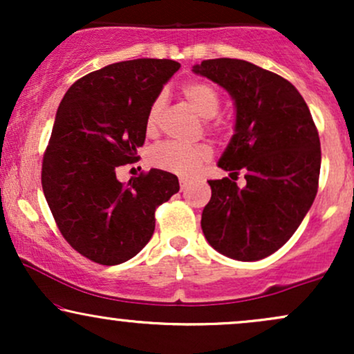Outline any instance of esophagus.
<instances>
[{
    "label": "esophagus",
    "instance_id": "34e87169",
    "mask_svg": "<svg viewBox=\"0 0 354 354\" xmlns=\"http://www.w3.org/2000/svg\"><path fill=\"white\" fill-rule=\"evenodd\" d=\"M180 185H181V189H185L186 186H188V178H180Z\"/></svg>",
    "mask_w": 354,
    "mask_h": 354
}]
</instances>
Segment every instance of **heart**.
<instances>
[{
    "label": "heart",
    "instance_id": "b5f03b06",
    "mask_svg": "<svg viewBox=\"0 0 354 354\" xmlns=\"http://www.w3.org/2000/svg\"><path fill=\"white\" fill-rule=\"evenodd\" d=\"M181 95L186 100V103L194 109V113L208 120L206 128L209 131L221 135L228 129V123L225 120H214L213 118L218 115L219 108H221V95L214 84L201 80L189 81L181 88ZM163 106V96H158L149 106L148 115H146V133L148 135H156ZM211 156H213V151L206 143L183 146L173 143V141H165V143L154 146L149 151V163L161 171L180 174V176H193L208 163Z\"/></svg>",
    "mask_w": 354,
    "mask_h": 354
}]
</instances>
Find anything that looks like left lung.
<instances>
[{"instance_id":"obj_1","label":"left lung","mask_w":354,"mask_h":354,"mask_svg":"<svg viewBox=\"0 0 354 354\" xmlns=\"http://www.w3.org/2000/svg\"><path fill=\"white\" fill-rule=\"evenodd\" d=\"M193 71L225 88L236 106L234 135L218 161L230 178L208 181L203 233L218 253L258 261L293 236L315 201L318 129L298 89L276 73L231 58L206 59ZM241 171L245 189L234 181Z\"/></svg>"}]
</instances>
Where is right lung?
<instances>
[{
    "mask_svg": "<svg viewBox=\"0 0 354 354\" xmlns=\"http://www.w3.org/2000/svg\"><path fill=\"white\" fill-rule=\"evenodd\" d=\"M173 59L121 61L71 84L56 111L43 156L41 185L63 238L100 265L136 256L154 231V211L174 193L173 173L149 169L128 185L120 166L140 160L146 115L180 70Z\"/></svg>",
    "mask_w": 354,
    "mask_h": 354,
    "instance_id": "1",
    "label": "right lung"
}]
</instances>
